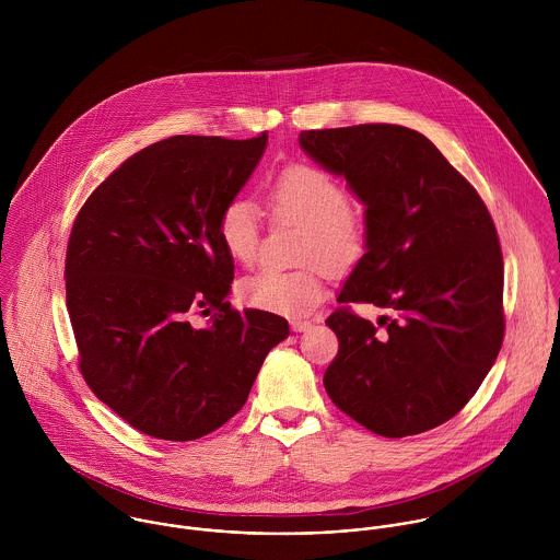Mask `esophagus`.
<instances>
[{"mask_svg":"<svg viewBox=\"0 0 560 560\" xmlns=\"http://www.w3.org/2000/svg\"><path fill=\"white\" fill-rule=\"evenodd\" d=\"M313 327V320L293 319L291 320V329L293 331H308Z\"/></svg>","mask_w":560,"mask_h":560,"instance_id":"obj_1","label":"esophagus"}]
</instances>
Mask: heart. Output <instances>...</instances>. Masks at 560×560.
I'll use <instances>...</instances> for the list:
<instances>
[{
    "mask_svg": "<svg viewBox=\"0 0 560 560\" xmlns=\"http://www.w3.org/2000/svg\"><path fill=\"white\" fill-rule=\"evenodd\" d=\"M267 202L278 218L304 224L300 258L308 265L293 271L260 269L237 284L241 302L256 311L284 317H304L323 298L325 260L340 269L355 262L369 241L364 213L347 205L345 185L313 163L282 167L267 185ZM218 240L231 260L249 265L260 245L256 207L245 198H231L218 213Z\"/></svg>",
    "mask_w": 560,
    "mask_h": 560,
    "instance_id": "obj_1",
    "label": "heart"
}]
</instances>
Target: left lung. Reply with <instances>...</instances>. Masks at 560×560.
I'll list each match as a JSON object with an SVG mask.
<instances>
[{
	"instance_id": "obj_1",
	"label": "left lung",
	"mask_w": 560,
	"mask_h": 560,
	"mask_svg": "<svg viewBox=\"0 0 560 560\" xmlns=\"http://www.w3.org/2000/svg\"><path fill=\"white\" fill-rule=\"evenodd\" d=\"M300 147L366 205V254L327 325L334 405L369 431H429L475 397L504 338V267L479 191L422 133L400 125L302 131ZM351 303L394 313L381 327Z\"/></svg>"
}]
</instances>
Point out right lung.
I'll use <instances>...</instances> for the list:
<instances>
[{"instance_id": "obj_1", "label": "right lung", "mask_w": 560, "mask_h": 560, "mask_svg": "<svg viewBox=\"0 0 560 560\" xmlns=\"http://www.w3.org/2000/svg\"><path fill=\"white\" fill-rule=\"evenodd\" d=\"M265 147L267 133L161 140L122 161L75 218L65 280L81 375L158 440L189 442L229 422L289 336L287 319L226 302L235 267L215 229Z\"/></svg>"}]
</instances>
